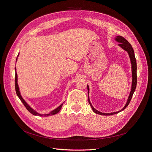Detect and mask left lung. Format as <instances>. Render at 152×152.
Returning <instances> with one entry per match:
<instances>
[{
	"mask_svg": "<svg viewBox=\"0 0 152 152\" xmlns=\"http://www.w3.org/2000/svg\"><path fill=\"white\" fill-rule=\"evenodd\" d=\"M115 39L118 42H119V44L118 45L120 47H121L122 49H124V50H126V51L128 53L129 56L130 57V59H131V64H132V88H131V93H130L129 96L128 98V100L126 104L125 105V106L123 107V109L121 110V111H119L118 112H114V113H103L102 112H99L98 111H97L96 110H95V108L93 107V106L91 105L90 99H89V97H88V103L90 104L92 110L93 111V112H95V113L98 114H100V115H113V114H117L122 111H123L124 109H126V107L129 105L130 102L132 99L133 94L136 88V86H137V62H136V59L135 57V54H134V49L131 46V45L124 38L121 37V36H118V37H115ZM87 89H88V93L89 94V87L88 86H87Z\"/></svg>",
	"mask_w": 152,
	"mask_h": 152,
	"instance_id": "left-lung-1",
	"label": "left lung"
}]
</instances>
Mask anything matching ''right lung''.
Returning a JSON list of instances; mask_svg holds the SVG:
<instances>
[{
    "label": "right lung",
    "mask_w": 152,
    "mask_h": 152,
    "mask_svg": "<svg viewBox=\"0 0 152 152\" xmlns=\"http://www.w3.org/2000/svg\"><path fill=\"white\" fill-rule=\"evenodd\" d=\"M15 70H16V69H15ZM15 91H16L17 96H18V98L21 100V102H22V103L24 104V106L26 108V110L29 112H30V113H31L32 114H33L34 115H39V116H48V115H52L56 114H57V113H59L60 111L63 104H61L58 107H57L56 109H55L54 110H53V111H51L50 113L46 114H40L37 113L34 110H33L32 108L25 102V101L23 99V98L21 97V96L20 95V91H19V88H18V83H17V72H15Z\"/></svg>",
    "instance_id": "obj_1"
}]
</instances>
